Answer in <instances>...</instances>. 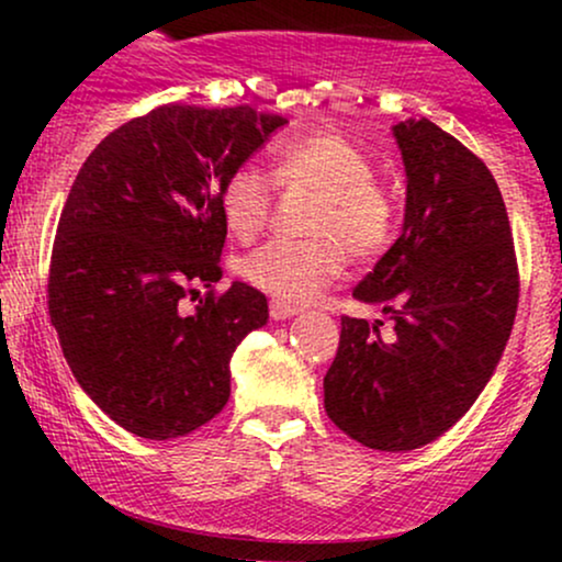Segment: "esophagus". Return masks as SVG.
I'll return each mask as SVG.
<instances>
[{
  "instance_id": "esophagus-1",
  "label": "esophagus",
  "mask_w": 562,
  "mask_h": 562,
  "mask_svg": "<svg viewBox=\"0 0 562 562\" xmlns=\"http://www.w3.org/2000/svg\"><path fill=\"white\" fill-rule=\"evenodd\" d=\"M269 312H272L274 319H288V317H293V314H299L301 308L299 306H290V303L274 299L272 303H269Z\"/></svg>"
}]
</instances>
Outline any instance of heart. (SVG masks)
<instances>
[{
	"instance_id": "obj_1",
	"label": "heart",
	"mask_w": 562,
	"mask_h": 562,
	"mask_svg": "<svg viewBox=\"0 0 562 562\" xmlns=\"http://www.w3.org/2000/svg\"><path fill=\"white\" fill-rule=\"evenodd\" d=\"M272 179L282 190L314 192L306 240H272L237 263L245 282L277 301L306 303L346 272V245L359 259L389 248L398 227L396 198L375 179L362 147L333 132L288 139L272 158ZM256 164L235 166L218 190V211L229 235L250 243L267 229L274 184Z\"/></svg>"
}]
</instances>
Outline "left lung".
Segmentation results:
<instances>
[{"mask_svg": "<svg viewBox=\"0 0 562 562\" xmlns=\"http://www.w3.org/2000/svg\"><path fill=\"white\" fill-rule=\"evenodd\" d=\"M406 169L404 232L353 295L391 314L344 317L325 409L353 441L420 449L473 406L505 351L520 274L486 164L428 119L393 128Z\"/></svg>", "mask_w": 562, "mask_h": 562, "instance_id": "8db88e82", "label": "left lung"}]
</instances>
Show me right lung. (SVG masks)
I'll list each match as a JSON object with an SVG mask.
<instances>
[{"instance_id":"right-lung-1","label":"right lung","mask_w":562,"mask_h":562,"mask_svg":"<svg viewBox=\"0 0 562 562\" xmlns=\"http://www.w3.org/2000/svg\"><path fill=\"white\" fill-rule=\"evenodd\" d=\"M282 124L250 105L169 102L108 134L76 173L49 259V322L81 389L128 434L169 441L214 420L232 353L267 325L259 290H216L218 190Z\"/></svg>"}]
</instances>
